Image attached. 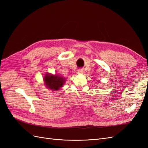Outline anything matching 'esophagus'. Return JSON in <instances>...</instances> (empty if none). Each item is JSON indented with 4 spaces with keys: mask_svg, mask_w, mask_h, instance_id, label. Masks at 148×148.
Returning <instances> with one entry per match:
<instances>
[{
    "mask_svg": "<svg viewBox=\"0 0 148 148\" xmlns=\"http://www.w3.org/2000/svg\"><path fill=\"white\" fill-rule=\"evenodd\" d=\"M83 73V70H79L77 71V74H82Z\"/></svg>",
    "mask_w": 148,
    "mask_h": 148,
    "instance_id": "34e87169",
    "label": "esophagus"
}]
</instances>
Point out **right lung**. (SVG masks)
<instances>
[{
    "mask_svg": "<svg viewBox=\"0 0 148 148\" xmlns=\"http://www.w3.org/2000/svg\"><path fill=\"white\" fill-rule=\"evenodd\" d=\"M44 82L46 87L52 91H58L63 86L65 82V78L59 75H51L47 73L44 78Z\"/></svg>",
    "mask_w": 148,
    "mask_h": 148,
    "instance_id": "obj_1",
    "label": "right lung"
}]
</instances>
